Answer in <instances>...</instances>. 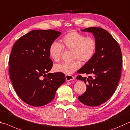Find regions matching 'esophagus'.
I'll return each instance as SVG.
<instances>
[{
	"mask_svg": "<svg viewBox=\"0 0 130 130\" xmlns=\"http://www.w3.org/2000/svg\"><path fill=\"white\" fill-rule=\"evenodd\" d=\"M65 77H66V79H67V81H72V80L74 79V78L72 75H68V74H67L65 75Z\"/></svg>",
	"mask_w": 130,
	"mask_h": 130,
	"instance_id": "obj_1",
	"label": "esophagus"
}]
</instances>
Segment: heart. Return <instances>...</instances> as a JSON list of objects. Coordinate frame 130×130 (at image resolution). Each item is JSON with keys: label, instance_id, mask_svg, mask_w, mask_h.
Segmentation results:
<instances>
[{"label": "heart", "instance_id": "heart-1", "mask_svg": "<svg viewBox=\"0 0 130 130\" xmlns=\"http://www.w3.org/2000/svg\"><path fill=\"white\" fill-rule=\"evenodd\" d=\"M61 44L53 42L49 47V55L55 62H58L61 58L63 48L73 51V58L76 60L70 62H63L56 65L54 70L70 75L81 67L80 61L88 62L95 55L96 42L94 37L75 30L67 33L61 39Z\"/></svg>", "mask_w": 130, "mask_h": 130}]
</instances>
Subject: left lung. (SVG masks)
Wrapping results in <instances>:
<instances>
[{
  "mask_svg": "<svg viewBox=\"0 0 130 130\" xmlns=\"http://www.w3.org/2000/svg\"><path fill=\"white\" fill-rule=\"evenodd\" d=\"M82 30L94 35L96 49L94 57L77 72L89 75L77 77L87 84L85 93L78 100L84 105L94 107L109 100L116 90L121 75L122 52L117 41L103 28L90 27Z\"/></svg>",
  "mask_w": 130,
  "mask_h": 130,
  "instance_id": "1",
  "label": "left lung"
}]
</instances>
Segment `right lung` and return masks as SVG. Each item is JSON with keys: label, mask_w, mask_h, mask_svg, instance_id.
<instances>
[{"label": "right lung", "mask_w": 130, "mask_h": 130, "mask_svg": "<svg viewBox=\"0 0 130 130\" xmlns=\"http://www.w3.org/2000/svg\"><path fill=\"white\" fill-rule=\"evenodd\" d=\"M61 35L55 30H34L14 44L9 59V73L13 88L23 102L32 106H44L52 101L65 81L63 73H46L53 62L49 47Z\"/></svg>", "instance_id": "1"}]
</instances>
